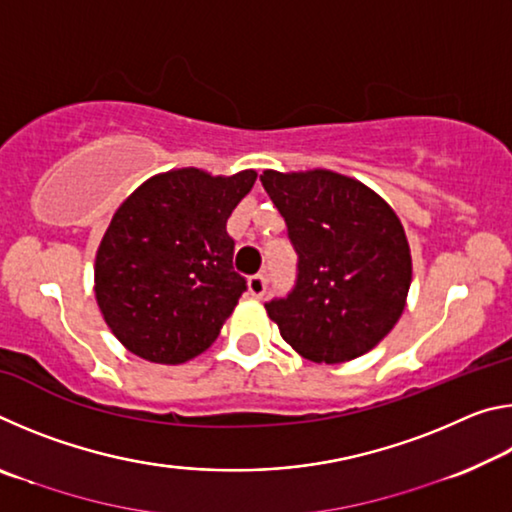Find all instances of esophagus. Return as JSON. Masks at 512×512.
Returning a JSON list of instances; mask_svg holds the SVG:
<instances>
[{
    "label": "esophagus",
    "mask_w": 512,
    "mask_h": 512,
    "mask_svg": "<svg viewBox=\"0 0 512 512\" xmlns=\"http://www.w3.org/2000/svg\"><path fill=\"white\" fill-rule=\"evenodd\" d=\"M248 291H250V296L262 298L266 293V275L257 273L253 277H248Z\"/></svg>",
    "instance_id": "34e87169"
}]
</instances>
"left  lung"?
<instances>
[{
  "label": "left lung",
  "instance_id": "left-lung-1",
  "mask_svg": "<svg viewBox=\"0 0 512 512\" xmlns=\"http://www.w3.org/2000/svg\"><path fill=\"white\" fill-rule=\"evenodd\" d=\"M259 180L298 253L296 287L266 302L268 318L314 363L370 352L400 320L411 287L400 216L370 187L329 169H266Z\"/></svg>",
  "mask_w": 512,
  "mask_h": 512
}]
</instances>
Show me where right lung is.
Listing matches in <instances>:
<instances>
[{
  "label": "right lung",
  "instance_id": "1",
  "mask_svg": "<svg viewBox=\"0 0 512 512\" xmlns=\"http://www.w3.org/2000/svg\"><path fill=\"white\" fill-rule=\"evenodd\" d=\"M255 180L253 169H171L117 207L94 259V296L128 352L176 366L216 341L246 291L225 223Z\"/></svg>",
  "mask_w": 512,
  "mask_h": 512
}]
</instances>
